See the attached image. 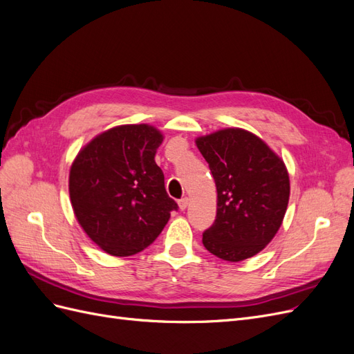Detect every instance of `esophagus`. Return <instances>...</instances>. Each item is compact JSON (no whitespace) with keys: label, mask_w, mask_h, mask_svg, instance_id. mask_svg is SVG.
I'll use <instances>...</instances> for the list:
<instances>
[{"label":"esophagus","mask_w":354,"mask_h":354,"mask_svg":"<svg viewBox=\"0 0 354 354\" xmlns=\"http://www.w3.org/2000/svg\"><path fill=\"white\" fill-rule=\"evenodd\" d=\"M187 205H189V199H187V198H183V199L178 201V208H180L181 211H185V209L187 208Z\"/></svg>","instance_id":"esophagus-1"}]
</instances>
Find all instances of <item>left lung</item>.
Returning <instances> with one entry per match:
<instances>
[{"instance_id": "obj_1", "label": "left lung", "mask_w": 354, "mask_h": 354, "mask_svg": "<svg viewBox=\"0 0 354 354\" xmlns=\"http://www.w3.org/2000/svg\"><path fill=\"white\" fill-rule=\"evenodd\" d=\"M217 187V216L202 234L221 260L242 261L266 248L283 221L289 176L283 160L260 137L224 128L196 138Z\"/></svg>"}]
</instances>
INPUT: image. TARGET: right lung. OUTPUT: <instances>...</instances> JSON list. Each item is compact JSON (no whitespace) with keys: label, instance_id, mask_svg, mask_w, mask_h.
<instances>
[{"label":"right lung","instance_id":"1","mask_svg":"<svg viewBox=\"0 0 354 354\" xmlns=\"http://www.w3.org/2000/svg\"><path fill=\"white\" fill-rule=\"evenodd\" d=\"M162 140L152 125H120L95 136L72 162L75 217L104 252L128 257L143 251L178 208L155 162Z\"/></svg>","mask_w":354,"mask_h":354}]
</instances>
